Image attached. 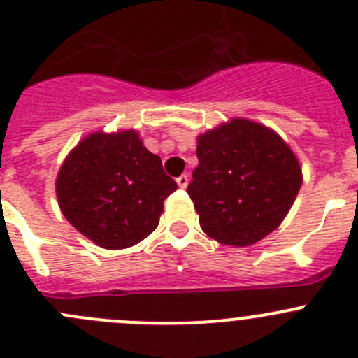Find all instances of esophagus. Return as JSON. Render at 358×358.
I'll return each instance as SVG.
<instances>
[{
  "instance_id": "esophagus-1",
  "label": "esophagus",
  "mask_w": 358,
  "mask_h": 358,
  "mask_svg": "<svg viewBox=\"0 0 358 358\" xmlns=\"http://www.w3.org/2000/svg\"><path fill=\"white\" fill-rule=\"evenodd\" d=\"M176 183H178L180 189H185L187 185H189V175H182L176 178Z\"/></svg>"
}]
</instances>
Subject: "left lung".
Wrapping results in <instances>:
<instances>
[{
    "label": "left lung",
    "mask_w": 358,
    "mask_h": 358,
    "mask_svg": "<svg viewBox=\"0 0 358 358\" xmlns=\"http://www.w3.org/2000/svg\"><path fill=\"white\" fill-rule=\"evenodd\" d=\"M196 154L187 192L201 229L222 245L248 246L271 234L303 185L289 145L252 120L232 119L201 134Z\"/></svg>",
    "instance_id": "obj_1"
}]
</instances>
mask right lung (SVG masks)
<instances>
[{
  "instance_id": "right-lung-1",
  "label": "right lung",
  "mask_w": 358,
  "mask_h": 358,
  "mask_svg": "<svg viewBox=\"0 0 358 358\" xmlns=\"http://www.w3.org/2000/svg\"><path fill=\"white\" fill-rule=\"evenodd\" d=\"M176 189L136 131L89 134L69 152L55 180L62 215L106 250L127 248L152 234L164 199Z\"/></svg>"
}]
</instances>
